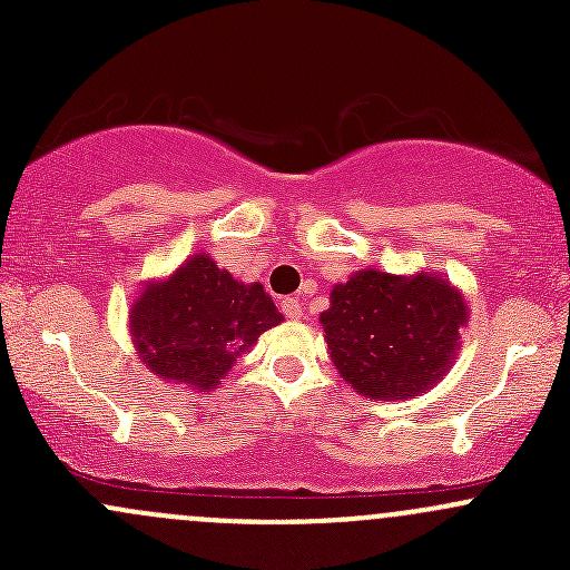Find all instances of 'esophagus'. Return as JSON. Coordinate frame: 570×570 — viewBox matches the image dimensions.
<instances>
[{"label": "esophagus", "mask_w": 570, "mask_h": 570, "mask_svg": "<svg viewBox=\"0 0 570 570\" xmlns=\"http://www.w3.org/2000/svg\"><path fill=\"white\" fill-rule=\"evenodd\" d=\"M281 312H284L289 320L303 317V306L301 301H295V297H284V301H281Z\"/></svg>", "instance_id": "1"}]
</instances>
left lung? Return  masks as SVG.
Returning a JSON list of instances; mask_svg holds the SVG:
<instances>
[{
  "label": "left lung",
  "mask_w": 570,
  "mask_h": 570,
  "mask_svg": "<svg viewBox=\"0 0 570 570\" xmlns=\"http://www.w3.org/2000/svg\"><path fill=\"white\" fill-rule=\"evenodd\" d=\"M327 355L366 400H413L455 364L469 303L435 273L358 269L331 289L320 314Z\"/></svg>",
  "instance_id": "left-lung-1"
}]
</instances>
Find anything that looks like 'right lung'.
I'll use <instances>...</instances> for the list:
<instances>
[{"label": "right lung", "mask_w": 570, "mask_h": 570, "mask_svg": "<svg viewBox=\"0 0 570 570\" xmlns=\"http://www.w3.org/2000/svg\"><path fill=\"white\" fill-rule=\"evenodd\" d=\"M284 314L262 284H243L209 253H193L131 301L129 333L148 372L165 383L212 392Z\"/></svg>", "instance_id": "1"}]
</instances>
